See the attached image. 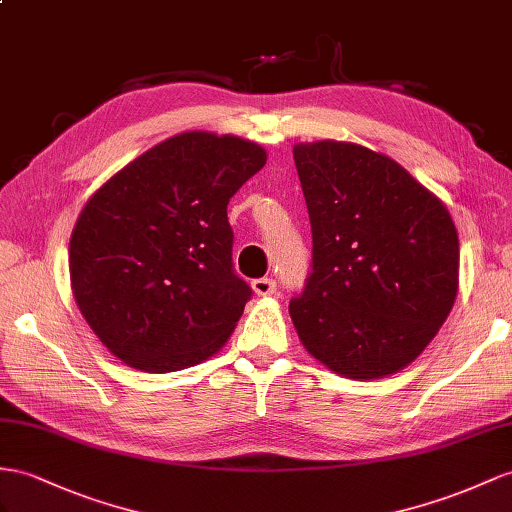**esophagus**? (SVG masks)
I'll list each match as a JSON object with an SVG mask.
<instances>
[{
    "label": "esophagus",
    "instance_id": "1",
    "mask_svg": "<svg viewBox=\"0 0 512 512\" xmlns=\"http://www.w3.org/2000/svg\"><path fill=\"white\" fill-rule=\"evenodd\" d=\"M251 287H253V292H255L257 296H272L274 292H277V281L268 279V277L255 279V281L251 283Z\"/></svg>",
    "mask_w": 512,
    "mask_h": 512
}]
</instances>
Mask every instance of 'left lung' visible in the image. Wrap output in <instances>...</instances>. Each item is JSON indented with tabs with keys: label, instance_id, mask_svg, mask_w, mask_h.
<instances>
[{
	"label": "left lung",
	"instance_id": "8db88e82",
	"mask_svg": "<svg viewBox=\"0 0 512 512\" xmlns=\"http://www.w3.org/2000/svg\"><path fill=\"white\" fill-rule=\"evenodd\" d=\"M294 162L313 233V268L290 303L300 342L355 381L404 370L456 300L448 207L389 155L355 142H298Z\"/></svg>",
	"mask_w": 512,
	"mask_h": 512
}]
</instances>
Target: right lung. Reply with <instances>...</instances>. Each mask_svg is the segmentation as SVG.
Masks as SVG:
<instances>
[{"mask_svg": "<svg viewBox=\"0 0 512 512\" xmlns=\"http://www.w3.org/2000/svg\"><path fill=\"white\" fill-rule=\"evenodd\" d=\"M268 160L238 136L183 131L114 173L71 233V290L129 368L166 374L227 344L248 287L231 268V196Z\"/></svg>", "mask_w": 512, "mask_h": 512, "instance_id": "add662e5", "label": "right lung"}]
</instances>
